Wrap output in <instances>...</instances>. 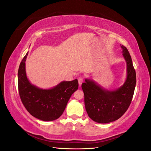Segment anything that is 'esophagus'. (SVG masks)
<instances>
[{"mask_svg": "<svg viewBox=\"0 0 151 151\" xmlns=\"http://www.w3.org/2000/svg\"><path fill=\"white\" fill-rule=\"evenodd\" d=\"M83 81H84V79H83V77H80L78 79V81H79V86H81L82 83H83Z\"/></svg>", "mask_w": 151, "mask_h": 151, "instance_id": "34e87169", "label": "esophagus"}]
</instances>
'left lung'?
<instances>
[{"mask_svg":"<svg viewBox=\"0 0 151 151\" xmlns=\"http://www.w3.org/2000/svg\"><path fill=\"white\" fill-rule=\"evenodd\" d=\"M121 48L127 64V80L121 88L116 91H106L88 79L82 84L86 111L96 122L106 123L118 120L127 111L132 102L136 73L127 48L123 45Z\"/></svg>","mask_w":151,"mask_h":151,"instance_id":"8db88e82","label":"left lung"}]
</instances>
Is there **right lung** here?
<instances>
[{
	"label": "right lung",
	"instance_id": "1",
	"mask_svg": "<svg viewBox=\"0 0 151 151\" xmlns=\"http://www.w3.org/2000/svg\"><path fill=\"white\" fill-rule=\"evenodd\" d=\"M22 58L18 70V91L24 106L32 116L43 121H53L64 111L72 94L78 89L77 79L63 81L50 89H42L32 85L27 78L25 62Z\"/></svg>",
	"mask_w": 151,
	"mask_h": 151
}]
</instances>
